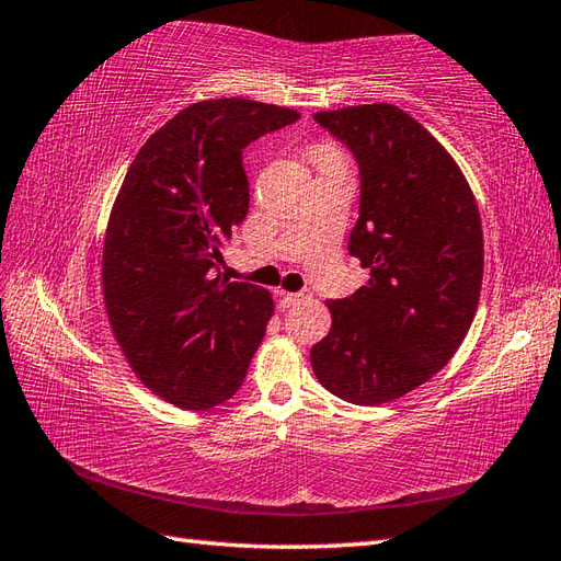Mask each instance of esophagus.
Returning a JSON list of instances; mask_svg holds the SVG:
<instances>
[{
	"label": "esophagus",
	"instance_id": "obj_1",
	"mask_svg": "<svg viewBox=\"0 0 561 561\" xmlns=\"http://www.w3.org/2000/svg\"><path fill=\"white\" fill-rule=\"evenodd\" d=\"M304 301V294H284V306H296Z\"/></svg>",
	"mask_w": 561,
	"mask_h": 561
}]
</instances>
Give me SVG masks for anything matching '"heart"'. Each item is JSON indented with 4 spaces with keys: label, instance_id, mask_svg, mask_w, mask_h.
Segmentation results:
<instances>
[{
    "label": "heart",
    "instance_id": "heart-1",
    "mask_svg": "<svg viewBox=\"0 0 561 561\" xmlns=\"http://www.w3.org/2000/svg\"><path fill=\"white\" fill-rule=\"evenodd\" d=\"M313 157H316V159H325V157H337V153L332 151L330 147H318V149L313 151Z\"/></svg>",
    "mask_w": 561,
    "mask_h": 561
}]
</instances>
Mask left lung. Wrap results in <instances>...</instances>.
I'll return each mask as SVG.
<instances>
[{
    "instance_id": "1",
    "label": "left lung",
    "mask_w": 561,
    "mask_h": 561,
    "mask_svg": "<svg viewBox=\"0 0 561 561\" xmlns=\"http://www.w3.org/2000/svg\"><path fill=\"white\" fill-rule=\"evenodd\" d=\"M359 163L350 255L366 287L332 299V328L311 364L332 396L380 404L426 383L458 352L478 311L484 243L458 163L398 105L316 113Z\"/></svg>"
}]
</instances>
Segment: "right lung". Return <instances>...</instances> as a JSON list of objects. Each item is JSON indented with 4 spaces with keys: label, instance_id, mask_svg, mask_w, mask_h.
Instances as JSON below:
<instances>
[{
    "label": "right lung",
    "instance_id": "obj_1",
    "mask_svg": "<svg viewBox=\"0 0 561 561\" xmlns=\"http://www.w3.org/2000/svg\"><path fill=\"white\" fill-rule=\"evenodd\" d=\"M248 99L199 101L139 149L103 243V299L141 383L185 410L243 386L274 313L270 291L221 277L219 248L245 219L243 149L299 121Z\"/></svg>",
    "mask_w": 561,
    "mask_h": 561
}]
</instances>
